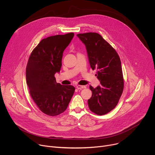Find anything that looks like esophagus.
Returning <instances> with one entry per match:
<instances>
[{"label":"esophagus","mask_w":155,"mask_h":155,"mask_svg":"<svg viewBox=\"0 0 155 155\" xmlns=\"http://www.w3.org/2000/svg\"><path fill=\"white\" fill-rule=\"evenodd\" d=\"M76 87H77L78 90H82V89H84V88L86 87L85 86H81V85H77Z\"/></svg>","instance_id":"esophagus-1"}]
</instances>
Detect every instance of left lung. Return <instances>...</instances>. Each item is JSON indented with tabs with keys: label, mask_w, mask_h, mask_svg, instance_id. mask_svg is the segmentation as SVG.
Here are the masks:
<instances>
[{
	"label": "left lung",
	"mask_w": 155,
	"mask_h": 155,
	"mask_svg": "<svg viewBox=\"0 0 155 155\" xmlns=\"http://www.w3.org/2000/svg\"><path fill=\"white\" fill-rule=\"evenodd\" d=\"M84 44L93 70H97L101 86H90L93 94L87 101L91 111L96 115L107 114L117 105L124 89L120 58L116 50L96 32L77 35Z\"/></svg>",
	"instance_id": "1"
}]
</instances>
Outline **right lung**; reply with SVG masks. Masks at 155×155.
Listing matches in <instances>:
<instances>
[{
    "mask_svg": "<svg viewBox=\"0 0 155 155\" xmlns=\"http://www.w3.org/2000/svg\"><path fill=\"white\" fill-rule=\"evenodd\" d=\"M74 36L73 32L42 39L32 50L26 66V77L30 95L41 111L54 117L67 109L75 88L56 83L64 50Z\"/></svg>",
    "mask_w": 155,
    "mask_h": 155,
    "instance_id": "obj_1",
    "label": "right lung"
}]
</instances>
